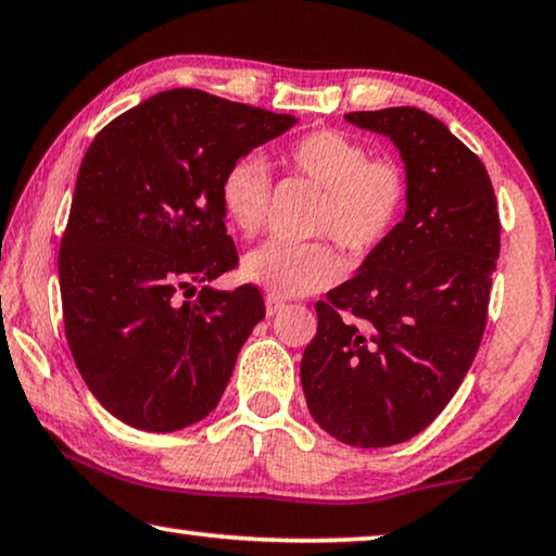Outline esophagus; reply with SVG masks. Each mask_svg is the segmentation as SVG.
I'll return each mask as SVG.
<instances>
[{"label": "esophagus", "mask_w": 556, "mask_h": 556, "mask_svg": "<svg viewBox=\"0 0 556 556\" xmlns=\"http://www.w3.org/2000/svg\"><path fill=\"white\" fill-rule=\"evenodd\" d=\"M264 307H267V315H277V312H281L285 309V302L279 300V296H267V300H264Z\"/></svg>", "instance_id": "esophagus-1"}]
</instances>
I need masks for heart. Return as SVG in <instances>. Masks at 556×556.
<instances>
[{
    "instance_id": "b5f03b06",
    "label": "heart",
    "mask_w": 556,
    "mask_h": 556,
    "mask_svg": "<svg viewBox=\"0 0 556 556\" xmlns=\"http://www.w3.org/2000/svg\"><path fill=\"white\" fill-rule=\"evenodd\" d=\"M279 166L319 189L312 233H327L348 254H367L390 237L410 197L408 170L393 155H370L342 130H312L277 153ZM271 181L254 155L237 159L218 178V206L231 229L254 237L267 218ZM241 275L271 296L319 292L340 277V256L327 239L269 241L241 262Z\"/></svg>"
}]
</instances>
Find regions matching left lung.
Here are the masks:
<instances>
[{
    "label": "left lung",
    "mask_w": 556,
    "mask_h": 556,
    "mask_svg": "<svg viewBox=\"0 0 556 556\" xmlns=\"http://www.w3.org/2000/svg\"><path fill=\"white\" fill-rule=\"evenodd\" d=\"M345 118L397 146L408 211L359 275L315 304L300 378L323 431L382 448L431 426L464 382L486 330L502 222L486 166L431 113L403 105Z\"/></svg>",
    "instance_id": "1"
}]
</instances>
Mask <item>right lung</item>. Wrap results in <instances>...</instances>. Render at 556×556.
Here are the masks:
<instances>
[{"label": "right lung", "instance_id": "add662e5", "mask_svg": "<svg viewBox=\"0 0 556 556\" xmlns=\"http://www.w3.org/2000/svg\"><path fill=\"white\" fill-rule=\"evenodd\" d=\"M294 123L176 88L90 143L60 241L62 319L85 386L123 424L181 431L222 401L264 300L254 285L206 287L239 267L218 178Z\"/></svg>", "mask_w": 556, "mask_h": 556}]
</instances>
